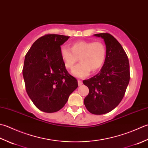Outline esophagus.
Returning <instances> with one entry per match:
<instances>
[{"mask_svg": "<svg viewBox=\"0 0 148 148\" xmlns=\"http://www.w3.org/2000/svg\"><path fill=\"white\" fill-rule=\"evenodd\" d=\"M82 84H83V82H82V80H78V86H81Z\"/></svg>", "mask_w": 148, "mask_h": 148, "instance_id": "34e87169", "label": "esophagus"}]
</instances>
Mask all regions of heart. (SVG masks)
<instances>
[{"label":"heart","instance_id":"1","mask_svg":"<svg viewBox=\"0 0 148 148\" xmlns=\"http://www.w3.org/2000/svg\"><path fill=\"white\" fill-rule=\"evenodd\" d=\"M60 54L67 69L73 67L79 57L80 62L72 70L74 76L83 78L87 76L91 71L95 72L103 66L106 59V47L103 42L81 41L75 42L71 48L62 46Z\"/></svg>","mask_w":148,"mask_h":148}]
</instances>
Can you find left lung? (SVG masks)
<instances>
[{"label":"left lung","instance_id":"1","mask_svg":"<svg viewBox=\"0 0 148 148\" xmlns=\"http://www.w3.org/2000/svg\"><path fill=\"white\" fill-rule=\"evenodd\" d=\"M95 36L104 40L106 59L98 74L83 81L89 90L84 102L89 112L101 115L110 112L121 101L130 74L128 56L116 39L107 32Z\"/></svg>","mask_w":148,"mask_h":148}]
</instances>
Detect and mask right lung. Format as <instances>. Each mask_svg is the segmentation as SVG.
<instances>
[{"label":"right lung","mask_w":148,"mask_h":148,"mask_svg":"<svg viewBox=\"0 0 148 148\" xmlns=\"http://www.w3.org/2000/svg\"><path fill=\"white\" fill-rule=\"evenodd\" d=\"M70 36L48 34L32 44L25 57L23 76L29 98L39 110L47 113L61 110L78 87L68 73L60 48Z\"/></svg>","instance_id":"right-lung-1"}]
</instances>
